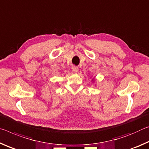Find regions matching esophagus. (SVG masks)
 Returning <instances> with one entry per match:
<instances>
[{"mask_svg":"<svg viewBox=\"0 0 149 149\" xmlns=\"http://www.w3.org/2000/svg\"><path fill=\"white\" fill-rule=\"evenodd\" d=\"M72 71L73 72H75V73L78 72H79V68L75 67V66H73V67H72Z\"/></svg>","mask_w":149,"mask_h":149,"instance_id":"esophagus-1","label":"esophagus"}]
</instances>
